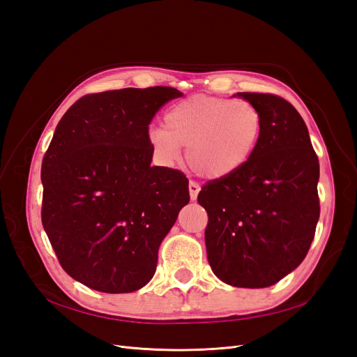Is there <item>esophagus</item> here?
I'll return each instance as SVG.
<instances>
[{
	"mask_svg": "<svg viewBox=\"0 0 357 357\" xmlns=\"http://www.w3.org/2000/svg\"><path fill=\"white\" fill-rule=\"evenodd\" d=\"M199 190H201V188H199L198 183H195V181H190L189 183V193H190V199L192 201H197Z\"/></svg>",
	"mask_w": 357,
	"mask_h": 357,
	"instance_id": "esophagus-1",
	"label": "esophagus"
}]
</instances>
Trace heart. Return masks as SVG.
Wrapping results in <instances>:
<instances>
[{"label": "heart", "mask_w": 357, "mask_h": 357, "mask_svg": "<svg viewBox=\"0 0 357 357\" xmlns=\"http://www.w3.org/2000/svg\"><path fill=\"white\" fill-rule=\"evenodd\" d=\"M164 126L149 131L153 152L165 162L178 160L181 147L199 177L222 180L238 172L253 156L262 134V116L253 104L222 96L193 95L171 105Z\"/></svg>", "instance_id": "1"}]
</instances>
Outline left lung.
I'll return each mask as SVG.
<instances>
[{
	"label": "left lung",
	"instance_id": "8db88e82",
	"mask_svg": "<svg viewBox=\"0 0 357 357\" xmlns=\"http://www.w3.org/2000/svg\"><path fill=\"white\" fill-rule=\"evenodd\" d=\"M262 116L250 160L211 180L198 202L207 210L205 247L219 280L235 287L273 286L304 261L320 215L319 159L304 119L271 93L238 92Z\"/></svg>",
	"mask_w": 357,
	"mask_h": 357
}]
</instances>
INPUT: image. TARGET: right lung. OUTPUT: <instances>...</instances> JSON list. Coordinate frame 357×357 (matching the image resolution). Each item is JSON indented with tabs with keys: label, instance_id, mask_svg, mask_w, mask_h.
<instances>
[{
	"label": "right lung",
	"instance_id": "1",
	"mask_svg": "<svg viewBox=\"0 0 357 357\" xmlns=\"http://www.w3.org/2000/svg\"><path fill=\"white\" fill-rule=\"evenodd\" d=\"M181 92L168 86L86 95L59 121L41 164V222L61 266L104 294L152 280L162 240L189 204V180L150 167L149 125Z\"/></svg>",
	"mask_w": 357,
	"mask_h": 357
}]
</instances>
